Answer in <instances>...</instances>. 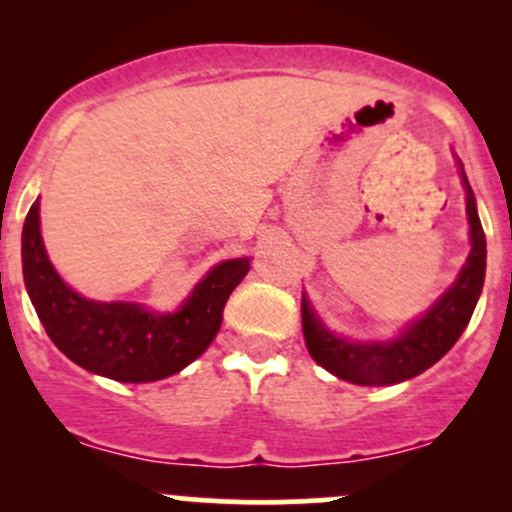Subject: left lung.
<instances>
[{"mask_svg":"<svg viewBox=\"0 0 512 512\" xmlns=\"http://www.w3.org/2000/svg\"><path fill=\"white\" fill-rule=\"evenodd\" d=\"M460 173L464 192H467L472 252H469L462 272L457 274L455 284L431 305V310H426L419 320L404 327L399 337L390 339V342H349L346 337H337L322 325V320L315 315L313 305L308 303L303 293L301 317L305 346H308L310 356L332 375L356 385L402 383V380L414 378V375L424 373L426 368L440 361L460 339L464 327L469 325V317L477 308L481 286H484L486 236L462 163Z\"/></svg>","mask_w":512,"mask_h":512,"instance_id":"1","label":"left lung"}]
</instances>
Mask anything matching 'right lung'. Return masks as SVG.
Instances as JSON below:
<instances>
[{"mask_svg":"<svg viewBox=\"0 0 512 512\" xmlns=\"http://www.w3.org/2000/svg\"><path fill=\"white\" fill-rule=\"evenodd\" d=\"M40 202L23 223V281L48 337L76 366L117 380L154 383L190 366L214 342L223 305L250 272L248 257L216 264L175 313L139 303L88 301L55 272L40 238Z\"/></svg>","mask_w":512,"mask_h":512,"instance_id":"obj_1","label":"right lung"}]
</instances>
